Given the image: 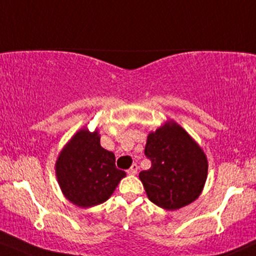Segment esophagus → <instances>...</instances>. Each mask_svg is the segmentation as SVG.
<instances>
[{"instance_id":"1","label":"esophagus","mask_w":256,"mask_h":256,"mask_svg":"<svg viewBox=\"0 0 256 256\" xmlns=\"http://www.w3.org/2000/svg\"><path fill=\"white\" fill-rule=\"evenodd\" d=\"M137 170H138V166L137 164H132V167L128 170V174L134 175V174H137Z\"/></svg>"}]
</instances>
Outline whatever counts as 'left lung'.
I'll use <instances>...</instances> for the list:
<instances>
[{
    "label": "left lung",
    "mask_w": 256,
    "mask_h": 256,
    "mask_svg": "<svg viewBox=\"0 0 256 256\" xmlns=\"http://www.w3.org/2000/svg\"><path fill=\"white\" fill-rule=\"evenodd\" d=\"M144 154L152 167L140 173L146 196L166 210H178L198 198L208 175L204 152L170 122L148 136Z\"/></svg>",
    "instance_id": "8db88e82"
}]
</instances>
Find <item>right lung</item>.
Returning <instances> with one entry per match:
<instances>
[{"mask_svg": "<svg viewBox=\"0 0 256 256\" xmlns=\"http://www.w3.org/2000/svg\"><path fill=\"white\" fill-rule=\"evenodd\" d=\"M56 174L63 194L81 208L101 204L125 176L116 167L114 154L100 146L98 131H78L60 152Z\"/></svg>", "mask_w": 256, "mask_h": 256, "instance_id": "obj_1", "label": "right lung"}]
</instances>
